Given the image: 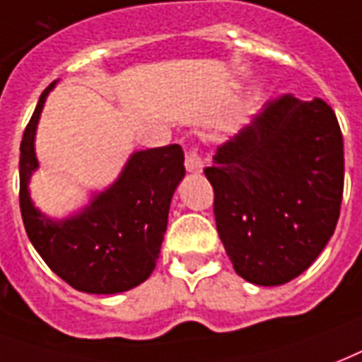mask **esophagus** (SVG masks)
<instances>
[{"label":"esophagus","mask_w":362,"mask_h":362,"mask_svg":"<svg viewBox=\"0 0 362 362\" xmlns=\"http://www.w3.org/2000/svg\"><path fill=\"white\" fill-rule=\"evenodd\" d=\"M184 165H186L187 173H201V170H203V161H201V157L199 153H197V148H195V146H189L186 150Z\"/></svg>","instance_id":"obj_1"}]
</instances>
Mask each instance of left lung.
Listing matches in <instances>:
<instances>
[{
	"label": "left lung",
	"mask_w": 362,
	"mask_h": 362,
	"mask_svg": "<svg viewBox=\"0 0 362 362\" xmlns=\"http://www.w3.org/2000/svg\"><path fill=\"white\" fill-rule=\"evenodd\" d=\"M205 176L218 235L248 283H288L317 260L340 218L344 138L321 98L281 95L220 146Z\"/></svg>",
	"instance_id": "1"
}]
</instances>
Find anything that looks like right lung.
Segmentation results:
<instances>
[{"instance_id":"add662e5","label":"right lung","mask_w":362,"mask_h":362,"mask_svg":"<svg viewBox=\"0 0 362 362\" xmlns=\"http://www.w3.org/2000/svg\"><path fill=\"white\" fill-rule=\"evenodd\" d=\"M40 96L21 142L22 222L34 248L52 272L76 291L115 294L144 283L156 267L173 193L184 178V151L178 144L138 151L119 180L100 193L79 216L52 224L28 197V178L37 167L35 125L45 96Z\"/></svg>"}]
</instances>
